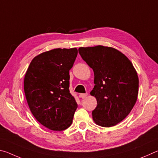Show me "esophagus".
<instances>
[{
	"mask_svg": "<svg viewBox=\"0 0 158 158\" xmlns=\"http://www.w3.org/2000/svg\"><path fill=\"white\" fill-rule=\"evenodd\" d=\"M88 95V93H81V94L79 95L80 98H81L82 99H84L86 98V96Z\"/></svg>",
	"mask_w": 158,
	"mask_h": 158,
	"instance_id": "esophagus-1",
	"label": "esophagus"
}]
</instances>
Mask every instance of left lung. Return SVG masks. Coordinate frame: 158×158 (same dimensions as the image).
Wrapping results in <instances>:
<instances>
[{"label": "left lung", "mask_w": 158, "mask_h": 158, "mask_svg": "<svg viewBox=\"0 0 158 158\" xmlns=\"http://www.w3.org/2000/svg\"><path fill=\"white\" fill-rule=\"evenodd\" d=\"M79 53L94 72L90 95L97 100L93 119L102 127H112L130 113L137 100L139 78L128 58L114 48L80 47Z\"/></svg>", "instance_id": "8db88e82"}]
</instances>
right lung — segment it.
Here are the masks:
<instances>
[{
  "instance_id": "add662e5",
  "label": "right lung",
  "mask_w": 158,
  "mask_h": 158,
  "mask_svg": "<svg viewBox=\"0 0 158 158\" xmlns=\"http://www.w3.org/2000/svg\"><path fill=\"white\" fill-rule=\"evenodd\" d=\"M78 51L54 49L35 57L24 77V93L29 109L44 127L62 131L73 123L77 108L69 90V71Z\"/></svg>"
}]
</instances>
